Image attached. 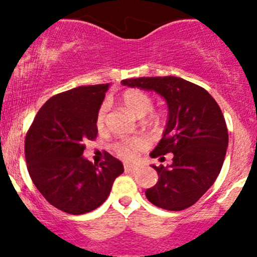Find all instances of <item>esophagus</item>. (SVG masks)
<instances>
[{
    "instance_id": "34e87169",
    "label": "esophagus",
    "mask_w": 257,
    "mask_h": 257,
    "mask_svg": "<svg viewBox=\"0 0 257 257\" xmlns=\"http://www.w3.org/2000/svg\"><path fill=\"white\" fill-rule=\"evenodd\" d=\"M124 170H125V173H134L138 170V167H136V165H124Z\"/></svg>"
}]
</instances>
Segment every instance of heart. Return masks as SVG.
<instances>
[{"label": "heart", "mask_w": 257, "mask_h": 257, "mask_svg": "<svg viewBox=\"0 0 257 257\" xmlns=\"http://www.w3.org/2000/svg\"><path fill=\"white\" fill-rule=\"evenodd\" d=\"M121 103L124 107L129 110L134 116L137 118H144L153 110L154 103L150 95L147 93L142 92L139 89H129L124 92L121 95ZM107 112H108V103L104 102L99 107L95 116V125H97L98 131H103L105 128V121H107ZM145 141L141 137H134V138L121 139V141L116 142L113 145V150L123 160H133L136 158L137 153L139 150L144 149Z\"/></svg>", "instance_id": "1"}]
</instances>
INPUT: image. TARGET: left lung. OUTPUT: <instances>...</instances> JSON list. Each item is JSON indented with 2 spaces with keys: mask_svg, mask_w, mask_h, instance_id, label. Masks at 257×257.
<instances>
[{
  "mask_svg": "<svg viewBox=\"0 0 257 257\" xmlns=\"http://www.w3.org/2000/svg\"><path fill=\"white\" fill-rule=\"evenodd\" d=\"M121 84L154 90L168 104V121L163 138L150 153L170 165H152L159 180L145 196L158 208L179 211L194 205L216 180L229 144L221 109L204 88L178 77H141Z\"/></svg>",
  "mask_w": 257,
  "mask_h": 257,
  "instance_id": "left-lung-1",
  "label": "left lung"
}]
</instances>
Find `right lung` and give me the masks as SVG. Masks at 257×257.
Listing matches in <instances>:
<instances>
[{
  "instance_id": "1",
  "label": "right lung",
  "mask_w": 257,
  "mask_h": 257,
  "mask_svg": "<svg viewBox=\"0 0 257 257\" xmlns=\"http://www.w3.org/2000/svg\"><path fill=\"white\" fill-rule=\"evenodd\" d=\"M109 84L83 85L49 98L26 136L25 154L33 184L54 208L72 215L102 205L120 160L105 154L99 165L83 158L84 143L97 138L95 116Z\"/></svg>"
}]
</instances>
